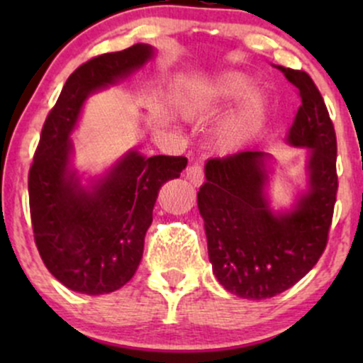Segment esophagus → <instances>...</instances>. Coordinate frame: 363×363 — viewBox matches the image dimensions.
<instances>
[{"instance_id":"1","label":"esophagus","mask_w":363,"mask_h":363,"mask_svg":"<svg viewBox=\"0 0 363 363\" xmlns=\"http://www.w3.org/2000/svg\"><path fill=\"white\" fill-rule=\"evenodd\" d=\"M186 177L189 179L191 184L201 186L203 181H205V170H203V167H201V165H199V164L189 165V167H187Z\"/></svg>"}]
</instances>
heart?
<instances>
[{
  "mask_svg": "<svg viewBox=\"0 0 363 363\" xmlns=\"http://www.w3.org/2000/svg\"><path fill=\"white\" fill-rule=\"evenodd\" d=\"M251 85L249 77L239 72L218 74L213 80L203 83L194 90L187 102V112L193 118H205L216 112L227 104L234 102L245 94ZM266 114V99L259 90H251L245 95L242 106L237 114L227 123L222 135V147L232 148L256 131Z\"/></svg>",
  "mask_w": 363,
  "mask_h": 363,
  "instance_id": "1",
  "label": "heart"
}]
</instances>
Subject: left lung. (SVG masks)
Wrapping results in <instances>:
<instances>
[{"label": "left lung", "instance_id": "left-lung-1", "mask_svg": "<svg viewBox=\"0 0 363 363\" xmlns=\"http://www.w3.org/2000/svg\"><path fill=\"white\" fill-rule=\"evenodd\" d=\"M278 69L302 101L286 143L311 148L307 193L290 211L274 213L264 191L269 155L251 150L208 160L198 193L216 280L251 301L289 290L314 268L326 249L338 193L336 133L323 95L306 72Z\"/></svg>", "mask_w": 363, "mask_h": 363}]
</instances>
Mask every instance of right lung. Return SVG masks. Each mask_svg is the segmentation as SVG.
Here are the masks:
<instances>
[{"instance_id": "1", "label": "right lung", "mask_w": 363, "mask_h": 363, "mask_svg": "<svg viewBox=\"0 0 363 363\" xmlns=\"http://www.w3.org/2000/svg\"><path fill=\"white\" fill-rule=\"evenodd\" d=\"M152 56V45L135 44L83 62L66 80L40 133L28 172L34 239L49 273L73 291L111 294L131 280L158 191L187 165L186 157L147 158L133 150L89 189L69 165V135L86 97L129 77Z\"/></svg>"}]
</instances>
